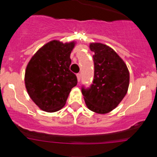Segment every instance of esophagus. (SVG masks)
<instances>
[{
	"instance_id": "1",
	"label": "esophagus",
	"mask_w": 157,
	"mask_h": 157,
	"mask_svg": "<svg viewBox=\"0 0 157 157\" xmlns=\"http://www.w3.org/2000/svg\"><path fill=\"white\" fill-rule=\"evenodd\" d=\"M77 80H78V82H80V80H81V74L79 73V74H77Z\"/></svg>"
}]
</instances>
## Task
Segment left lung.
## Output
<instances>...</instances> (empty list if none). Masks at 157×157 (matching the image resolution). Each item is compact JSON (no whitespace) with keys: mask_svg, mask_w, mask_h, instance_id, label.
Returning a JSON list of instances; mask_svg holds the SVG:
<instances>
[{"mask_svg":"<svg viewBox=\"0 0 157 157\" xmlns=\"http://www.w3.org/2000/svg\"><path fill=\"white\" fill-rule=\"evenodd\" d=\"M90 48L94 52V78L90 87L83 85L81 91L90 110L105 114L115 109L127 93L129 72L113 49L101 43H91Z\"/></svg>","mask_w":157,"mask_h":157,"instance_id":"8db88e82","label":"left lung"}]
</instances>
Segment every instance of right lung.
<instances>
[{"label": "right lung", "instance_id": "1", "mask_svg": "<svg viewBox=\"0 0 157 157\" xmlns=\"http://www.w3.org/2000/svg\"><path fill=\"white\" fill-rule=\"evenodd\" d=\"M74 47V42L63 44L52 41L33 55L26 67V90L43 111L60 110L65 105L71 89L77 84V76L70 71V55Z\"/></svg>", "mask_w": 157, "mask_h": 157}]
</instances>
